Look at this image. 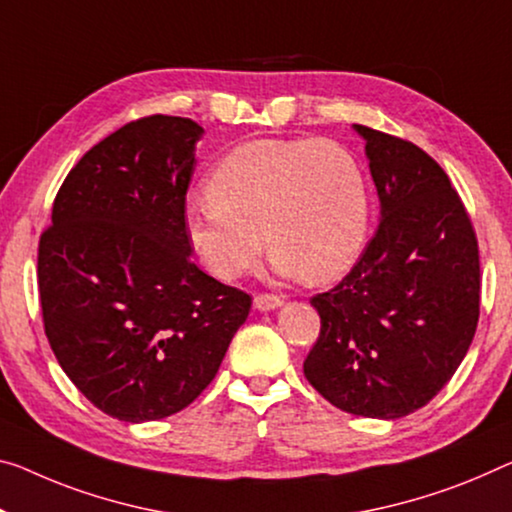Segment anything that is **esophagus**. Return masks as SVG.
Here are the masks:
<instances>
[{"label":"esophagus","mask_w":512,"mask_h":512,"mask_svg":"<svg viewBox=\"0 0 512 512\" xmlns=\"http://www.w3.org/2000/svg\"><path fill=\"white\" fill-rule=\"evenodd\" d=\"M281 304H283V300L277 295H256L254 297V306L258 311H274V309H279Z\"/></svg>","instance_id":"1"}]
</instances>
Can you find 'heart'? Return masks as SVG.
Wrapping results in <instances>:
<instances>
[{
  "label": "heart",
  "instance_id": "heart-1",
  "mask_svg": "<svg viewBox=\"0 0 512 512\" xmlns=\"http://www.w3.org/2000/svg\"><path fill=\"white\" fill-rule=\"evenodd\" d=\"M185 233L212 277L235 281L267 249L283 277L325 283L357 261L371 219L364 169L332 139H256L226 153Z\"/></svg>",
  "mask_w": 512,
  "mask_h": 512
}]
</instances>
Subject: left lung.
Returning a JSON list of instances; mask_svg holds the SVG:
<instances>
[{
	"label": "left lung",
	"mask_w": 512,
	"mask_h": 512,
	"mask_svg": "<svg viewBox=\"0 0 512 512\" xmlns=\"http://www.w3.org/2000/svg\"><path fill=\"white\" fill-rule=\"evenodd\" d=\"M380 226L350 274L311 297L320 336L304 375L338 410L400 419L458 371L481 313L471 219L444 169L412 141L355 125Z\"/></svg>",
	"instance_id": "left-lung-1"
}]
</instances>
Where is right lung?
I'll use <instances>...</instances> for the list:
<instances>
[{"label":"right lung","mask_w":512,"mask_h":512,"mask_svg":"<svg viewBox=\"0 0 512 512\" xmlns=\"http://www.w3.org/2000/svg\"><path fill=\"white\" fill-rule=\"evenodd\" d=\"M203 128L146 116L84 153L38 242L43 325L59 366L128 423L185 410L217 375L251 297L192 261L185 194Z\"/></svg>","instance_id":"right-lung-1"}]
</instances>
